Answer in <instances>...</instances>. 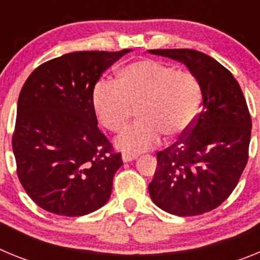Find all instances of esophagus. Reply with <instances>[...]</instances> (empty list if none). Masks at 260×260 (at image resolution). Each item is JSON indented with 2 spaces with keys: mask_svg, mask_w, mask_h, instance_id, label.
I'll use <instances>...</instances> for the list:
<instances>
[{
  "mask_svg": "<svg viewBox=\"0 0 260 260\" xmlns=\"http://www.w3.org/2000/svg\"><path fill=\"white\" fill-rule=\"evenodd\" d=\"M134 158H137V155H135V153H122V160L125 162L133 161Z\"/></svg>",
  "mask_w": 260,
  "mask_h": 260,
  "instance_id": "esophagus-1",
  "label": "esophagus"
}]
</instances>
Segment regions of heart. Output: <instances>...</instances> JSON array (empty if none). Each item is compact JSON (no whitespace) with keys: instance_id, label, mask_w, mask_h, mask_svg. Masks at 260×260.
<instances>
[{"instance_id":"1","label":"heart","mask_w":260,"mask_h":260,"mask_svg":"<svg viewBox=\"0 0 260 260\" xmlns=\"http://www.w3.org/2000/svg\"><path fill=\"white\" fill-rule=\"evenodd\" d=\"M91 100L99 122L112 133L122 132L138 108L139 121L116 142L137 153L152 148L161 134L180 138L189 132L201 112L202 86L191 71L138 59L123 66L117 80H98Z\"/></svg>"}]
</instances>
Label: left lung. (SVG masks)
I'll return each mask as SVG.
<instances>
[{
	"instance_id": "8db88e82",
	"label": "left lung",
	"mask_w": 260,
	"mask_h": 260,
	"mask_svg": "<svg viewBox=\"0 0 260 260\" xmlns=\"http://www.w3.org/2000/svg\"><path fill=\"white\" fill-rule=\"evenodd\" d=\"M185 63L202 86V110L176 143L156 153L151 199L177 216L215 210L237 186L249 160L251 116L240 84L212 57L192 49H151Z\"/></svg>"
}]
</instances>
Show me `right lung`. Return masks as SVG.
Listing matches in <instances>:
<instances>
[{
  "mask_svg": "<svg viewBox=\"0 0 260 260\" xmlns=\"http://www.w3.org/2000/svg\"><path fill=\"white\" fill-rule=\"evenodd\" d=\"M128 52L68 53L41 63L23 84L11 144L19 182L43 210L83 216L109 199L122 158L98 127L91 95Z\"/></svg>",
  "mask_w": 260,
  "mask_h": 260,
  "instance_id": "right-lung-1",
  "label": "right lung"
}]
</instances>
